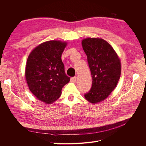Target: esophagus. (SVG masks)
Here are the masks:
<instances>
[{
	"mask_svg": "<svg viewBox=\"0 0 146 146\" xmlns=\"http://www.w3.org/2000/svg\"><path fill=\"white\" fill-rule=\"evenodd\" d=\"M77 80V77H72L70 78V82H73V83H76Z\"/></svg>",
	"mask_w": 146,
	"mask_h": 146,
	"instance_id": "1",
	"label": "esophagus"
}]
</instances>
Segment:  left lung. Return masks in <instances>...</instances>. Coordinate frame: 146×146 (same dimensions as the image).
<instances>
[{"label":"left lung","instance_id":"obj_1","mask_svg":"<svg viewBox=\"0 0 146 146\" xmlns=\"http://www.w3.org/2000/svg\"><path fill=\"white\" fill-rule=\"evenodd\" d=\"M82 45L92 78L91 89L85 98L96 104L105 100L116 87L121 74V60L113 47L100 38H85Z\"/></svg>","mask_w":146,"mask_h":146}]
</instances>
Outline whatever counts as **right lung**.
I'll list each match as a JSON object with an SVG mask.
<instances>
[{"instance_id":"1","label":"right lung","mask_w":146,"mask_h":146,"mask_svg":"<svg viewBox=\"0 0 146 146\" xmlns=\"http://www.w3.org/2000/svg\"><path fill=\"white\" fill-rule=\"evenodd\" d=\"M66 41L50 40L37 46L29 54L25 78L31 92L46 104H51L61 94L63 87L69 82L61 55Z\"/></svg>"}]
</instances>
